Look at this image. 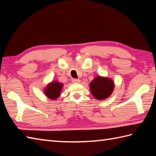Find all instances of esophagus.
<instances>
[{
    "label": "esophagus",
    "mask_w": 156,
    "mask_h": 156,
    "mask_svg": "<svg viewBox=\"0 0 156 156\" xmlns=\"http://www.w3.org/2000/svg\"><path fill=\"white\" fill-rule=\"evenodd\" d=\"M72 82H74V83H79V82H80V80H79V79H76V78H74V79H72Z\"/></svg>",
    "instance_id": "1"
}]
</instances>
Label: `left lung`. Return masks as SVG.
Returning <instances> with one entry per match:
<instances>
[{
    "label": "left lung",
    "mask_w": 156,
    "mask_h": 156,
    "mask_svg": "<svg viewBox=\"0 0 156 156\" xmlns=\"http://www.w3.org/2000/svg\"><path fill=\"white\" fill-rule=\"evenodd\" d=\"M114 82L111 79L97 76L90 84L92 94L97 100H104L110 96L114 90Z\"/></svg>",
    "instance_id": "obj_1"
}]
</instances>
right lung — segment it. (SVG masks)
Segmentation results:
<instances>
[{
    "mask_svg": "<svg viewBox=\"0 0 156 156\" xmlns=\"http://www.w3.org/2000/svg\"><path fill=\"white\" fill-rule=\"evenodd\" d=\"M62 87L63 84L60 82H52L51 83H49L47 86L44 90L45 94L51 100H55L60 95Z\"/></svg>",
    "mask_w": 156,
    "mask_h": 156,
    "instance_id": "obj_1",
    "label": "right lung"
}]
</instances>
